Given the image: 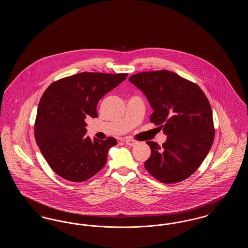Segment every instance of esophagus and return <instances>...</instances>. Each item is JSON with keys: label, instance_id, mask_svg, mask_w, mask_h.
<instances>
[{"label": "esophagus", "instance_id": "obj_1", "mask_svg": "<svg viewBox=\"0 0 248 248\" xmlns=\"http://www.w3.org/2000/svg\"><path fill=\"white\" fill-rule=\"evenodd\" d=\"M124 142L128 146H135L138 143V141H136L134 140H131V139H124Z\"/></svg>", "mask_w": 248, "mask_h": 248}]
</instances>
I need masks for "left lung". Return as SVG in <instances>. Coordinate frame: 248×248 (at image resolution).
I'll return each instance as SVG.
<instances>
[{
    "mask_svg": "<svg viewBox=\"0 0 248 248\" xmlns=\"http://www.w3.org/2000/svg\"><path fill=\"white\" fill-rule=\"evenodd\" d=\"M129 81L147 96L154 108L151 122L167 136L163 146L147 141L152 154L146 170L162 183H177L190 177L212 147V108L196 83L172 71L140 72Z\"/></svg>",
    "mask_w": 248,
    "mask_h": 248,
    "instance_id": "obj_1",
    "label": "left lung"
}]
</instances>
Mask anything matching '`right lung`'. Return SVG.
I'll return each instance as SVG.
<instances>
[{
  "instance_id": "1",
  "label": "right lung",
  "mask_w": 248,
  "mask_h": 248,
  "mask_svg": "<svg viewBox=\"0 0 248 248\" xmlns=\"http://www.w3.org/2000/svg\"><path fill=\"white\" fill-rule=\"evenodd\" d=\"M127 73L81 72L48 86L39 102L34 137L48 165L59 177L83 182L106 165L108 150L117 144L86 137V117H97L105 94L126 79Z\"/></svg>"
}]
</instances>
